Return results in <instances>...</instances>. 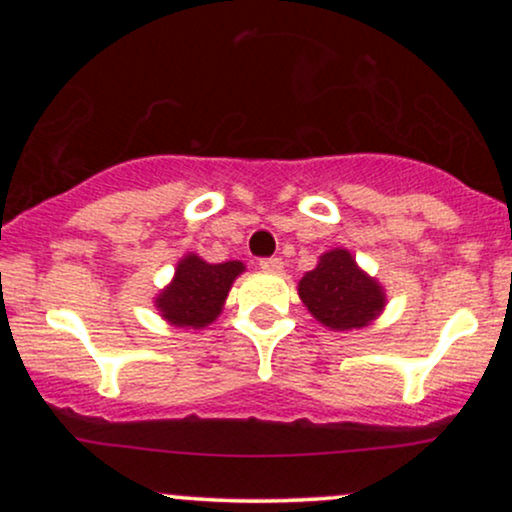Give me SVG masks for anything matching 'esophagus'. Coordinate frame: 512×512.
<instances>
[{
  "instance_id": "1",
  "label": "esophagus",
  "mask_w": 512,
  "mask_h": 512,
  "mask_svg": "<svg viewBox=\"0 0 512 512\" xmlns=\"http://www.w3.org/2000/svg\"><path fill=\"white\" fill-rule=\"evenodd\" d=\"M260 267L264 272H281L284 262H281V257H264V260H260Z\"/></svg>"
}]
</instances>
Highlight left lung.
I'll return each mask as SVG.
<instances>
[{"label": "left lung", "instance_id": "obj_1", "mask_svg": "<svg viewBox=\"0 0 512 512\" xmlns=\"http://www.w3.org/2000/svg\"><path fill=\"white\" fill-rule=\"evenodd\" d=\"M298 296L310 315L334 332L368 327L385 308L383 286L342 248L320 255L313 272L298 281Z\"/></svg>", "mask_w": 512, "mask_h": 512}]
</instances>
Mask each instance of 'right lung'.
Masks as SVG:
<instances>
[{
    "label": "right lung",
    "instance_id": "1",
    "mask_svg": "<svg viewBox=\"0 0 512 512\" xmlns=\"http://www.w3.org/2000/svg\"><path fill=\"white\" fill-rule=\"evenodd\" d=\"M245 264L238 260L209 264L197 255H185L175 267L173 281L158 293L156 308L175 327L202 330L221 315L228 291Z\"/></svg>",
    "mask_w": 512,
    "mask_h": 512
}]
</instances>
